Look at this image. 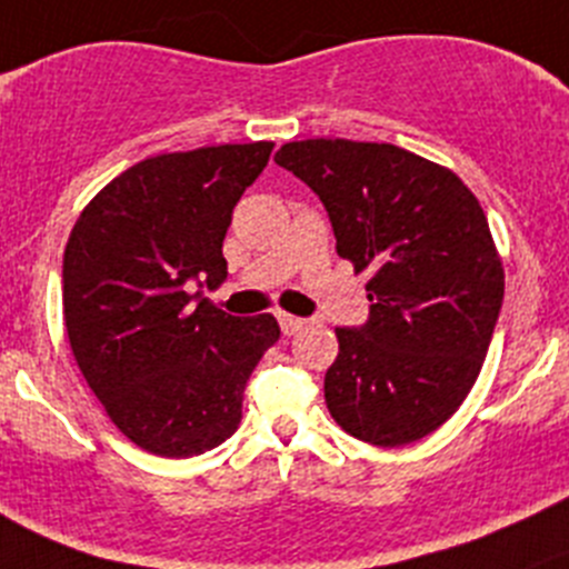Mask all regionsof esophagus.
I'll return each mask as SVG.
<instances>
[{"label":"esophagus","instance_id":"1","mask_svg":"<svg viewBox=\"0 0 569 569\" xmlns=\"http://www.w3.org/2000/svg\"><path fill=\"white\" fill-rule=\"evenodd\" d=\"M278 321H280V330H283L286 336H295V332L302 330V325H306V319L291 317V313H278Z\"/></svg>","mask_w":569,"mask_h":569}]
</instances>
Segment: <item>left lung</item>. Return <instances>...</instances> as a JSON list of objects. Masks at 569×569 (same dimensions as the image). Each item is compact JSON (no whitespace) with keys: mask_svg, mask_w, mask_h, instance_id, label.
Segmentation results:
<instances>
[{"mask_svg":"<svg viewBox=\"0 0 569 569\" xmlns=\"http://www.w3.org/2000/svg\"><path fill=\"white\" fill-rule=\"evenodd\" d=\"M274 162L319 194L338 256L371 272L366 325L336 330L327 410L371 446L427 438L473 388L501 313L503 267L479 200L391 142H286Z\"/></svg>","mask_w":569,"mask_h":569,"instance_id":"left-lung-1","label":"left lung"}]
</instances>
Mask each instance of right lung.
<instances>
[{
	"label": "right lung",
	"mask_w": 569,
	"mask_h": 569,
	"mask_svg": "<svg viewBox=\"0 0 569 569\" xmlns=\"http://www.w3.org/2000/svg\"><path fill=\"white\" fill-rule=\"evenodd\" d=\"M274 142L137 162L79 214L62 258L73 358L114 427L159 457H194L237 432L242 396L280 338L272 313L231 317L203 289L228 278L233 206Z\"/></svg>",
	"instance_id": "1"
}]
</instances>
